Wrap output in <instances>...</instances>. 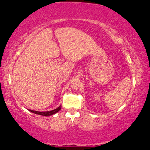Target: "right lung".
Instances as JSON below:
<instances>
[{
	"label": "right lung",
	"mask_w": 150,
	"mask_h": 150,
	"mask_svg": "<svg viewBox=\"0 0 150 150\" xmlns=\"http://www.w3.org/2000/svg\"><path fill=\"white\" fill-rule=\"evenodd\" d=\"M61 105H60L59 106L58 108H55V109L52 110H50V111H45V112H40V111H35V110H29L30 112H33L35 114H38V115H43V116H50V115H54L55 113H57V112H59V110H61Z\"/></svg>",
	"instance_id": "obj_1"
}]
</instances>
